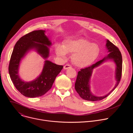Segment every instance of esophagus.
<instances>
[{
  "label": "esophagus",
  "mask_w": 133,
  "mask_h": 133,
  "mask_svg": "<svg viewBox=\"0 0 133 133\" xmlns=\"http://www.w3.org/2000/svg\"><path fill=\"white\" fill-rule=\"evenodd\" d=\"M71 67H72L71 66L69 65H65V66H64V69H68V68H71Z\"/></svg>",
  "instance_id": "esophagus-1"
}]
</instances>
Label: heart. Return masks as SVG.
Instances as JSON below:
<instances>
[{
	"mask_svg": "<svg viewBox=\"0 0 133 133\" xmlns=\"http://www.w3.org/2000/svg\"><path fill=\"white\" fill-rule=\"evenodd\" d=\"M57 56L65 58L67 53L73 54L72 60L77 67H84L92 64L98 58L100 48L97 44L85 39H68L64 46L57 44L55 49Z\"/></svg>",
	"mask_w": 133,
	"mask_h": 133,
	"instance_id": "obj_1",
	"label": "heart"
}]
</instances>
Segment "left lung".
Wrapping results in <instances>:
<instances>
[{"instance_id":"obj_1","label":"left lung","mask_w":133,"mask_h":133,"mask_svg":"<svg viewBox=\"0 0 133 133\" xmlns=\"http://www.w3.org/2000/svg\"><path fill=\"white\" fill-rule=\"evenodd\" d=\"M106 46L108 50V52H110L107 57L89 67L81 69L80 71L78 72L75 83V89L79 96L84 100L94 102L103 99L116 89L120 81L122 68V59L121 52L119 49L108 39L107 41ZM108 59H112L117 66L116 70V84L114 89L109 94L103 96L97 97L94 95L90 91V79L93 68L99 66L103 62Z\"/></svg>"}]
</instances>
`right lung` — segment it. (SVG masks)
<instances>
[{
	"mask_svg": "<svg viewBox=\"0 0 133 133\" xmlns=\"http://www.w3.org/2000/svg\"><path fill=\"white\" fill-rule=\"evenodd\" d=\"M45 30H34L24 35L14 47L8 66V72L16 89L23 96L35 98L46 93L51 88L56 77L63 66L58 65L47 60L51 42L45 35ZM35 49L46 59L41 75L34 81L24 82L18 75L21 60L29 50Z\"/></svg>",
	"mask_w": 133,
	"mask_h": 133,
	"instance_id": "1",
	"label": "right lung"
}]
</instances>
